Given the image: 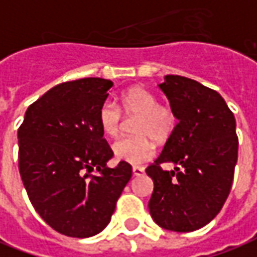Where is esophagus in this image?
Listing matches in <instances>:
<instances>
[{"instance_id":"34e87169","label":"esophagus","mask_w":257,"mask_h":257,"mask_svg":"<svg viewBox=\"0 0 257 257\" xmlns=\"http://www.w3.org/2000/svg\"><path fill=\"white\" fill-rule=\"evenodd\" d=\"M132 172H134V175H136V177H141V175L145 174V168L139 166H134L132 167Z\"/></svg>"}]
</instances>
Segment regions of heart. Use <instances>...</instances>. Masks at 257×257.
<instances>
[{
	"label": "heart",
	"mask_w": 257,
	"mask_h": 257,
	"mask_svg": "<svg viewBox=\"0 0 257 257\" xmlns=\"http://www.w3.org/2000/svg\"><path fill=\"white\" fill-rule=\"evenodd\" d=\"M118 107L123 115H136L132 125L134 136L121 138L112 145L116 160L129 164H141L152 159L154 142L163 143L174 132L177 116L171 107L160 104L156 94L141 86L131 87L118 98ZM98 125L104 135L114 138L121 131V113L110 101L98 111Z\"/></svg>",
	"instance_id": "1"
}]
</instances>
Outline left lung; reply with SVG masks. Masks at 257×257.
I'll return each mask as SVG.
<instances>
[{
	"label": "left lung",
	"mask_w": 257,
	"mask_h": 257,
	"mask_svg": "<svg viewBox=\"0 0 257 257\" xmlns=\"http://www.w3.org/2000/svg\"><path fill=\"white\" fill-rule=\"evenodd\" d=\"M160 89L178 123L146 168L154 182L149 210L161 228L191 232L209 224L229 195L238 160L235 116L216 90L193 79L167 75ZM164 162L177 167L166 172Z\"/></svg>",
	"instance_id": "obj_1"
}]
</instances>
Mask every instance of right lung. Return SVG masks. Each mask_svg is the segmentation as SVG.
Segmentation results:
<instances>
[{"label":"right lung","instance_id":"obj_1","mask_svg":"<svg viewBox=\"0 0 257 257\" xmlns=\"http://www.w3.org/2000/svg\"><path fill=\"white\" fill-rule=\"evenodd\" d=\"M112 82L85 78L54 86L29 105L18 129L19 172L39 216L57 232L89 238L111 220L132 167L108 168L112 150L98 111Z\"/></svg>","mask_w":257,"mask_h":257}]
</instances>
